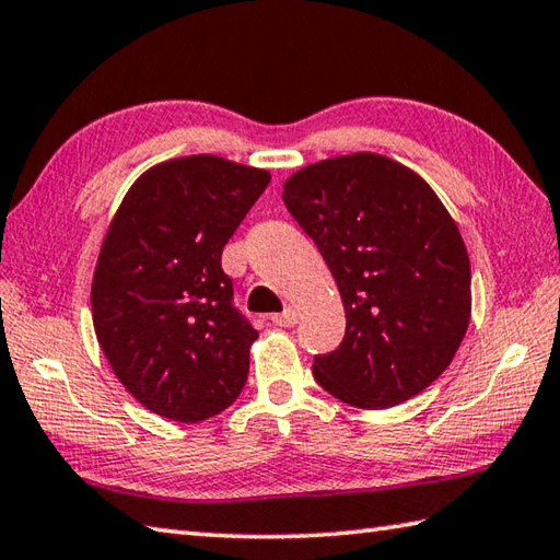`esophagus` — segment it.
Instances as JSON below:
<instances>
[{
  "instance_id": "esophagus-1",
  "label": "esophagus",
  "mask_w": 560,
  "mask_h": 560,
  "mask_svg": "<svg viewBox=\"0 0 560 560\" xmlns=\"http://www.w3.org/2000/svg\"><path fill=\"white\" fill-rule=\"evenodd\" d=\"M299 307L295 305H289L287 311L283 313H277V315H271V323L277 325V327H293L295 323H299Z\"/></svg>"
}]
</instances>
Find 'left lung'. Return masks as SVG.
<instances>
[{
    "mask_svg": "<svg viewBox=\"0 0 560 560\" xmlns=\"http://www.w3.org/2000/svg\"><path fill=\"white\" fill-rule=\"evenodd\" d=\"M283 205L325 257L347 313L341 347L315 355L329 395L387 409L455 359L471 319V267L455 219L423 177L383 153L305 165Z\"/></svg>",
    "mask_w": 560,
    "mask_h": 560,
    "instance_id": "1",
    "label": "left lung"
}]
</instances>
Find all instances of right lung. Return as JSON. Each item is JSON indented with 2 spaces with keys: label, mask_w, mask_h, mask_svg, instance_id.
<instances>
[{
  "label": "right lung",
  "mask_w": 560,
  "mask_h": 560,
  "mask_svg": "<svg viewBox=\"0 0 560 560\" xmlns=\"http://www.w3.org/2000/svg\"><path fill=\"white\" fill-rule=\"evenodd\" d=\"M271 175L213 153L151 165L127 189L91 281L113 373L163 419H211L241 395L257 329L231 305L221 253Z\"/></svg>",
  "instance_id": "1"
}]
</instances>
